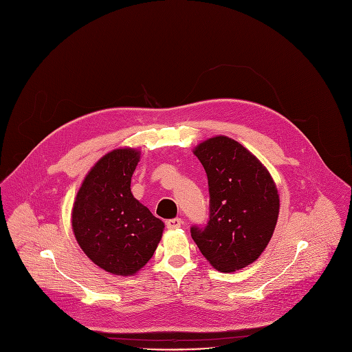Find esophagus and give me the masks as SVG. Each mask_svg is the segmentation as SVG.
<instances>
[{"label": "esophagus", "instance_id": "34e87169", "mask_svg": "<svg viewBox=\"0 0 352 352\" xmlns=\"http://www.w3.org/2000/svg\"><path fill=\"white\" fill-rule=\"evenodd\" d=\"M182 224H183L182 219H170V220H168V221H166V227H168L169 230L179 228V227H182Z\"/></svg>", "mask_w": 352, "mask_h": 352}]
</instances>
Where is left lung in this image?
Returning a JSON list of instances; mask_svg holds the SVG:
<instances>
[{
  "instance_id": "8db88e82",
  "label": "left lung",
  "mask_w": 352,
  "mask_h": 352,
  "mask_svg": "<svg viewBox=\"0 0 352 352\" xmlns=\"http://www.w3.org/2000/svg\"><path fill=\"white\" fill-rule=\"evenodd\" d=\"M208 180L207 224L193 226L192 238L220 272H235L258 259L272 238L279 195L269 172L241 144L227 137L195 149Z\"/></svg>"
}]
</instances>
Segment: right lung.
I'll return each instance as SVG.
<instances>
[{
    "label": "right lung",
    "instance_id": "obj_1",
    "mask_svg": "<svg viewBox=\"0 0 352 352\" xmlns=\"http://www.w3.org/2000/svg\"><path fill=\"white\" fill-rule=\"evenodd\" d=\"M140 151L102 156L77 193L72 227L80 248L101 269L133 275L153 255L165 224L131 193Z\"/></svg>",
    "mask_w": 352,
    "mask_h": 352
}]
</instances>
